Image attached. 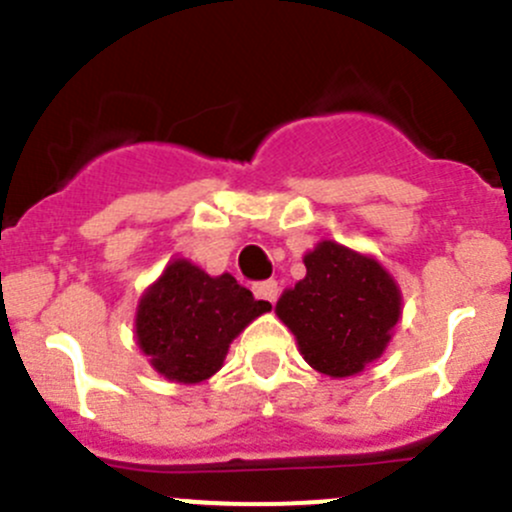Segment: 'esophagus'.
<instances>
[{
	"instance_id": "esophagus-1",
	"label": "esophagus",
	"mask_w": 512,
	"mask_h": 512,
	"mask_svg": "<svg viewBox=\"0 0 512 512\" xmlns=\"http://www.w3.org/2000/svg\"><path fill=\"white\" fill-rule=\"evenodd\" d=\"M252 294H255L257 299H262V302L272 304L277 299V282L275 280L257 282V285H252Z\"/></svg>"
}]
</instances>
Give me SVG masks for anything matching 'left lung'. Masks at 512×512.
Returning a JSON list of instances; mask_svg holds the SVG:
<instances>
[{"mask_svg":"<svg viewBox=\"0 0 512 512\" xmlns=\"http://www.w3.org/2000/svg\"><path fill=\"white\" fill-rule=\"evenodd\" d=\"M307 277L287 289L277 314L299 352L327 376L359 374L379 359L399 322L401 294L376 260L337 242H319L304 257Z\"/></svg>","mask_w":512,"mask_h":512,"instance_id":"8db88e82","label":"left lung"}]
</instances>
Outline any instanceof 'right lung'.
<instances>
[{
    "mask_svg": "<svg viewBox=\"0 0 512 512\" xmlns=\"http://www.w3.org/2000/svg\"><path fill=\"white\" fill-rule=\"evenodd\" d=\"M270 302L252 297L232 275L210 277L188 260H175L143 294L136 337L163 376L198 384L223 366L232 339Z\"/></svg>",
    "mask_w": 512,
    "mask_h": 512,
    "instance_id": "1",
    "label": "right lung"
}]
</instances>
